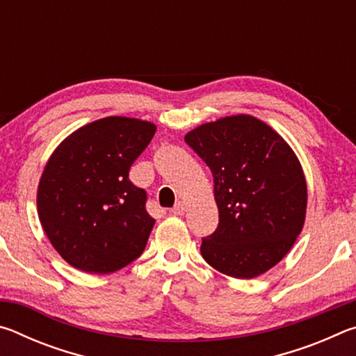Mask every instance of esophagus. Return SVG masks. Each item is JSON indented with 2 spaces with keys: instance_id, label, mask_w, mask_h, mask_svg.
<instances>
[{
  "instance_id": "obj_1",
  "label": "esophagus",
  "mask_w": 356,
  "mask_h": 356,
  "mask_svg": "<svg viewBox=\"0 0 356 356\" xmlns=\"http://www.w3.org/2000/svg\"><path fill=\"white\" fill-rule=\"evenodd\" d=\"M171 213H174V215H184L185 213V204L184 202H177L176 206L171 209Z\"/></svg>"
}]
</instances>
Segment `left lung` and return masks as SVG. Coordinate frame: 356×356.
I'll use <instances>...</instances> for the list:
<instances>
[{
  "mask_svg": "<svg viewBox=\"0 0 356 356\" xmlns=\"http://www.w3.org/2000/svg\"><path fill=\"white\" fill-rule=\"evenodd\" d=\"M213 176L218 227L201 254L215 270L250 280L275 267L305 225L308 186L282 136L248 114L221 118L185 135Z\"/></svg>",
  "mask_w": 356,
  "mask_h": 356,
  "instance_id": "obj_1",
  "label": "left lung"
}]
</instances>
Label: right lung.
Masks as SVG:
<instances>
[{
    "mask_svg": "<svg viewBox=\"0 0 356 356\" xmlns=\"http://www.w3.org/2000/svg\"><path fill=\"white\" fill-rule=\"evenodd\" d=\"M155 130L147 120L104 118L75 130L48 159L38 213L53 248L72 267L113 273L146 248L155 220L129 171Z\"/></svg>",
    "mask_w": 356,
    "mask_h": 356,
    "instance_id": "right-lung-1",
    "label": "right lung"
}]
</instances>
